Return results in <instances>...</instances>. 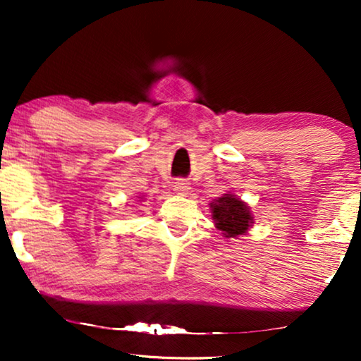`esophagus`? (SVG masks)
<instances>
[{"label": "esophagus", "instance_id": "1", "mask_svg": "<svg viewBox=\"0 0 361 361\" xmlns=\"http://www.w3.org/2000/svg\"><path fill=\"white\" fill-rule=\"evenodd\" d=\"M190 189V184L184 179H176L174 180V190L179 192V194H187Z\"/></svg>", "mask_w": 361, "mask_h": 361}]
</instances>
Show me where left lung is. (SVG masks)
<instances>
[{"mask_svg": "<svg viewBox=\"0 0 361 361\" xmlns=\"http://www.w3.org/2000/svg\"><path fill=\"white\" fill-rule=\"evenodd\" d=\"M210 207L216 228L226 238H236V236L246 233V230L253 224V216H251L248 207L231 194L219 197V200H215Z\"/></svg>", "mask_w": 361, "mask_h": 361, "instance_id": "8db88e82", "label": "left lung"}]
</instances>
